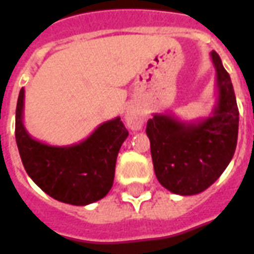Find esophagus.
Returning a JSON list of instances; mask_svg holds the SVG:
<instances>
[{"mask_svg": "<svg viewBox=\"0 0 254 254\" xmlns=\"http://www.w3.org/2000/svg\"><path fill=\"white\" fill-rule=\"evenodd\" d=\"M125 122L129 129L132 130H140L144 124V117L136 107H129L125 113Z\"/></svg>", "mask_w": 254, "mask_h": 254, "instance_id": "34e87169", "label": "esophagus"}]
</instances>
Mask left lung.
Listing matches in <instances>:
<instances>
[{"mask_svg":"<svg viewBox=\"0 0 254 254\" xmlns=\"http://www.w3.org/2000/svg\"><path fill=\"white\" fill-rule=\"evenodd\" d=\"M216 70L218 102L211 116L187 122L171 114H154L147 136L158 181L167 190L191 196L222 176L237 147L240 113L230 74L218 53H211Z\"/></svg>","mask_w":254,"mask_h":254,"instance_id":"obj_1","label":"left lung"}]
</instances>
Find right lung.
Listing matches in <instances>:
<instances>
[{
  "mask_svg": "<svg viewBox=\"0 0 254 254\" xmlns=\"http://www.w3.org/2000/svg\"><path fill=\"white\" fill-rule=\"evenodd\" d=\"M24 88L16 107V143L27 174L58 201L88 205L103 198L114 181L116 162L129 132L121 118L103 122L73 145H49L30 136L23 122Z\"/></svg>",
  "mask_w": 254,
  "mask_h": 254,
  "instance_id": "right-lung-1",
  "label": "right lung"
}]
</instances>
